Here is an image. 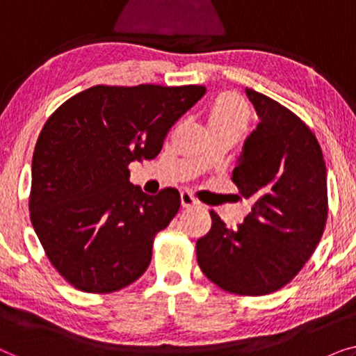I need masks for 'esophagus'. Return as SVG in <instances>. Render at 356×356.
<instances>
[{"mask_svg":"<svg viewBox=\"0 0 356 356\" xmlns=\"http://www.w3.org/2000/svg\"><path fill=\"white\" fill-rule=\"evenodd\" d=\"M179 197H181V206L183 207H194V206H197L196 199H194L191 194L186 193V191H183L181 196H179Z\"/></svg>","mask_w":356,"mask_h":356,"instance_id":"esophagus-1","label":"esophagus"}]
</instances>
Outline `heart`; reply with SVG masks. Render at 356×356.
Instances as JSON below:
<instances>
[{
    "label": "heart",
    "instance_id": "b5f03b06",
    "mask_svg": "<svg viewBox=\"0 0 356 356\" xmlns=\"http://www.w3.org/2000/svg\"><path fill=\"white\" fill-rule=\"evenodd\" d=\"M248 123H250V108L245 100L230 92L218 95L207 115V128L213 131H232L241 134Z\"/></svg>",
    "mask_w": 356,
    "mask_h": 356
}]
</instances>
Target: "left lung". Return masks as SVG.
Masks as SVG:
<instances>
[{"label":"left lung","mask_w":356,"mask_h":356,"mask_svg":"<svg viewBox=\"0 0 356 356\" xmlns=\"http://www.w3.org/2000/svg\"><path fill=\"white\" fill-rule=\"evenodd\" d=\"M259 115L232 173L252 202L230 230L211 211L212 227L196 243L197 264L220 289L259 296L282 289L306 264L327 220V173L318 139L279 102L246 89Z\"/></svg>","instance_id":"left-lung-1"}]
</instances>
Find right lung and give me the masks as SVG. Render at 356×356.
<instances>
[{
    "mask_svg": "<svg viewBox=\"0 0 356 356\" xmlns=\"http://www.w3.org/2000/svg\"><path fill=\"white\" fill-rule=\"evenodd\" d=\"M204 86H95L43 126L32 159L31 220L55 269L87 293H111L144 274L154 236L179 209L173 188L149 196L131 162L152 160Z\"/></svg>",
    "mask_w": 356,
    "mask_h": 356,
    "instance_id": "add662e5",
    "label": "right lung"
}]
</instances>
